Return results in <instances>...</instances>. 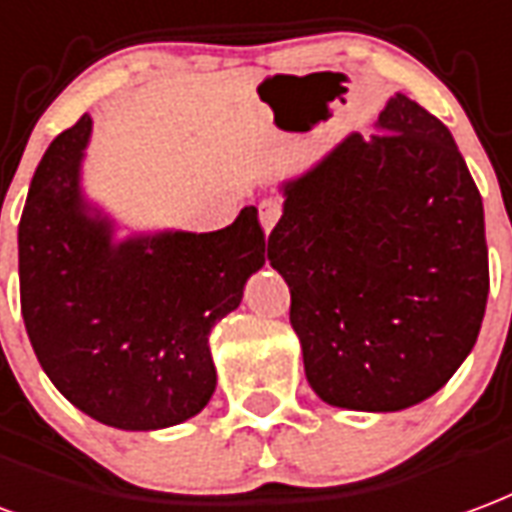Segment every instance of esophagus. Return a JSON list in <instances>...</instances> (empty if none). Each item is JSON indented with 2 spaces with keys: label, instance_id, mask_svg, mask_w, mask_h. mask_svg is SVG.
Here are the masks:
<instances>
[{
  "label": "esophagus",
  "instance_id": "esophagus-1",
  "mask_svg": "<svg viewBox=\"0 0 512 512\" xmlns=\"http://www.w3.org/2000/svg\"><path fill=\"white\" fill-rule=\"evenodd\" d=\"M279 217H282V203L276 198H266L263 203H260V225H263V230L266 233H271L274 230V225L279 222Z\"/></svg>",
  "mask_w": 512,
  "mask_h": 512
}]
</instances>
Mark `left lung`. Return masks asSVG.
<instances>
[{
    "label": "left lung",
    "instance_id": "obj_1",
    "mask_svg": "<svg viewBox=\"0 0 512 512\" xmlns=\"http://www.w3.org/2000/svg\"><path fill=\"white\" fill-rule=\"evenodd\" d=\"M285 184L268 260L290 287L306 380L333 407L429 399L475 347L488 298L483 200L450 130L404 94Z\"/></svg>",
    "mask_w": 512,
    "mask_h": 512
}]
</instances>
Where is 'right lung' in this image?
Returning <instances> with one entry per match:
<instances>
[{
    "label": "right lung",
    "instance_id": "right-lung-1",
    "mask_svg": "<svg viewBox=\"0 0 512 512\" xmlns=\"http://www.w3.org/2000/svg\"><path fill=\"white\" fill-rule=\"evenodd\" d=\"M89 132L81 116L34 170L18 225L26 333L48 380L89 418L124 431L176 426L217 388L208 333L266 263V233L246 206L214 233L113 244L78 184Z\"/></svg>",
    "mask_w": 512,
    "mask_h": 512
}]
</instances>
